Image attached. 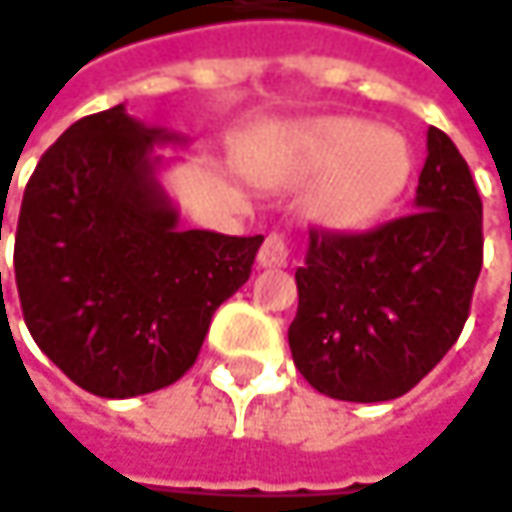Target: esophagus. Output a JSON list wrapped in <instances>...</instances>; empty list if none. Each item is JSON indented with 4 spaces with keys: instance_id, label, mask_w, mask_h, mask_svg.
I'll use <instances>...</instances> for the list:
<instances>
[{
    "instance_id": "esophagus-1",
    "label": "esophagus",
    "mask_w": 512,
    "mask_h": 512,
    "mask_svg": "<svg viewBox=\"0 0 512 512\" xmlns=\"http://www.w3.org/2000/svg\"><path fill=\"white\" fill-rule=\"evenodd\" d=\"M291 259V242L279 233H270L259 250V268H285Z\"/></svg>"
}]
</instances>
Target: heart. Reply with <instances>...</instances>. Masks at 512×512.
<instances>
[{
  "label": "heart",
  "instance_id": "b5f03b06",
  "mask_svg": "<svg viewBox=\"0 0 512 512\" xmlns=\"http://www.w3.org/2000/svg\"><path fill=\"white\" fill-rule=\"evenodd\" d=\"M409 172L412 155L400 135L354 117H325L296 132L276 178L299 184L322 175L311 213L331 227H357L395 201Z\"/></svg>",
  "mask_w": 512,
  "mask_h": 512
}]
</instances>
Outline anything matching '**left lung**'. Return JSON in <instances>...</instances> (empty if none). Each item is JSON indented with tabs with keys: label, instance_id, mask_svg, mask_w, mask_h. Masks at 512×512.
Masks as SVG:
<instances>
[{
	"label": "left lung",
	"instance_id": "obj_1",
	"mask_svg": "<svg viewBox=\"0 0 512 512\" xmlns=\"http://www.w3.org/2000/svg\"><path fill=\"white\" fill-rule=\"evenodd\" d=\"M415 207L363 233L311 227L288 343L322 395L395 400L435 369L470 317L484 262L481 195L455 143L435 126Z\"/></svg>",
	"mask_w": 512,
	"mask_h": 512
}]
</instances>
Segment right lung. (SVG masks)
Masks as SVG:
<instances>
[{"mask_svg":"<svg viewBox=\"0 0 512 512\" xmlns=\"http://www.w3.org/2000/svg\"><path fill=\"white\" fill-rule=\"evenodd\" d=\"M169 138L123 106L83 117L48 146L22 195L13 239L22 317L42 354L97 397L181 380L265 242L178 230L149 158Z\"/></svg>","mask_w":512,"mask_h":512,"instance_id":"right-lung-1","label":"right lung"}]
</instances>
